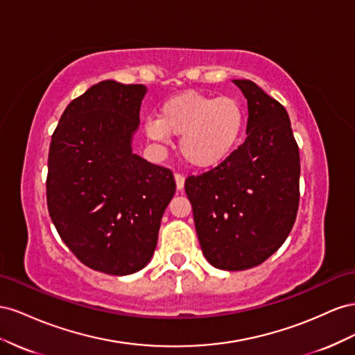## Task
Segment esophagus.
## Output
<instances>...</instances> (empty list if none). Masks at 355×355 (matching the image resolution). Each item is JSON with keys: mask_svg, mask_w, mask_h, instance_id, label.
Wrapping results in <instances>:
<instances>
[{"mask_svg": "<svg viewBox=\"0 0 355 355\" xmlns=\"http://www.w3.org/2000/svg\"><path fill=\"white\" fill-rule=\"evenodd\" d=\"M175 184H177V189L178 190H183L184 187V175L183 174H175Z\"/></svg>", "mask_w": 355, "mask_h": 355, "instance_id": "esophagus-1", "label": "esophagus"}]
</instances>
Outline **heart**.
I'll return each mask as SVG.
<instances>
[{"label":"heart","instance_id":"obj_1","mask_svg":"<svg viewBox=\"0 0 355 355\" xmlns=\"http://www.w3.org/2000/svg\"><path fill=\"white\" fill-rule=\"evenodd\" d=\"M245 110L236 98L186 90L162 104L157 119H148L146 134L156 143L180 137V153L189 165L208 169L220 165L239 144Z\"/></svg>","mask_w":355,"mask_h":355}]
</instances>
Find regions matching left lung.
<instances>
[{
    "label": "left lung",
    "instance_id": "1",
    "mask_svg": "<svg viewBox=\"0 0 355 355\" xmlns=\"http://www.w3.org/2000/svg\"><path fill=\"white\" fill-rule=\"evenodd\" d=\"M248 104L247 138L184 189L205 259L223 270L254 268L291 232L299 208L300 156L286 108L251 80H234Z\"/></svg>",
    "mask_w": 355,
    "mask_h": 355
}]
</instances>
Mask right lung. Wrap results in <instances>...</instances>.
<instances>
[{
  "label": "right lung",
  "mask_w": 355,
  "mask_h": 355,
  "mask_svg": "<svg viewBox=\"0 0 355 355\" xmlns=\"http://www.w3.org/2000/svg\"><path fill=\"white\" fill-rule=\"evenodd\" d=\"M146 92L114 80L94 85L68 104L50 143V218L83 265L108 275L147 265L175 193L171 169L132 153Z\"/></svg>",
  "instance_id": "obj_1"
}]
</instances>
